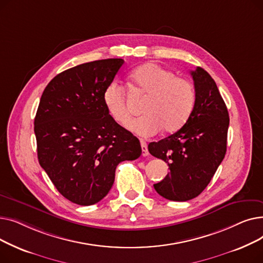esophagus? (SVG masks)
Listing matches in <instances>:
<instances>
[{"instance_id": "esophagus-1", "label": "esophagus", "mask_w": 263, "mask_h": 263, "mask_svg": "<svg viewBox=\"0 0 263 263\" xmlns=\"http://www.w3.org/2000/svg\"><path fill=\"white\" fill-rule=\"evenodd\" d=\"M141 146H142V156L147 157L149 155V151H148V146H147L146 142L141 141Z\"/></svg>"}]
</instances>
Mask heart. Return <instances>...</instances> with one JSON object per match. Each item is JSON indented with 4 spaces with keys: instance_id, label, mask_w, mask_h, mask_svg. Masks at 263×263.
I'll use <instances>...</instances> for the list:
<instances>
[{
    "instance_id": "obj_1",
    "label": "heart",
    "mask_w": 263,
    "mask_h": 263,
    "mask_svg": "<svg viewBox=\"0 0 263 263\" xmlns=\"http://www.w3.org/2000/svg\"><path fill=\"white\" fill-rule=\"evenodd\" d=\"M130 79L136 89L148 98L144 102L143 116L133 120L130 129L144 137L153 136L162 129L173 133L181 129L190 118L196 101L192 83L161 66L147 63L135 68ZM102 101L112 119L122 127L130 121L126 92L116 82H110L103 90Z\"/></svg>"
}]
</instances>
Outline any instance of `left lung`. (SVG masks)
Returning a JSON list of instances; mask_svg holds the SVG:
<instances>
[{
    "label": "left lung",
    "mask_w": 263,
    "mask_h": 263,
    "mask_svg": "<svg viewBox=\"0 0 263 263\" xmlns=\"http://www.w3.org/2000/svg\"><path fill=\"white\" fill-rule=\"evenodd\" d=\"M196 101L184 126L148 145L149 153L166 162L170 173L155 190L164 198L186 201L206 187L227 148L229 115L216 83L201 67L191 71Z\"/></svg>",
    "instance_id": "1"
}]
</instances>
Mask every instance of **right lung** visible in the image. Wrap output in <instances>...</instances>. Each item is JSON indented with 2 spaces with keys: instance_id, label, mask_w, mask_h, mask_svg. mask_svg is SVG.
I'll list each match as a JSON object with an SVG mask.
<instances>
[{
  "instance_id": "right-lung-1",
  "label": "right lung",
  "mask_w": 263,
  "mask_h": 263,
  "mask_svg": "<svg viewBox=\"0 0 263 263\" xmlns=\"http://www.w3.org/2000/svg\"><path fill=\"white\" fill-rule=\"evenodd\" d=\"M123 63L108 59L67 69L40 98L34 120L39 164L61 194L80 205L104 198L117 165L142 155L139 139L112 119L102 101Z\"/></svg>"
}]
</instances>
